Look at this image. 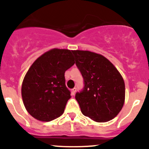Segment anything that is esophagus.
Wrapping results in <instances>:
<instances>
[{"label":"esophagus","instance_id":"34e87169","mask_svg":"<svg viewBox=\"0 0 149 149\" xmlns=\"http://www.w3.org/2000/svg\"><path fill=\"white\" fill-rule=\"evenodd\" d=\"M76 88H73L72 90H71V95H75V93H76Z\"/></svg>","mask_w":149,"mask_h":149}]
</instances>
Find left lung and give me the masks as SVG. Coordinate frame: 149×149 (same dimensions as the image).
I'll return each instance as SVG.
<instances>
[{
  "instance_id": "obj_1",
  "label": "left lung",
  "mask_w": 149,
  "mask_h": 149,
  "mask_svg": "<svg viewBox=\"0 0 149 149\" xmlns=\"http://www.w3.org/2000/svg\"><path fill=\"white\" fill-rule=\"evenodd\" d=\"M73 53L85 82L83 91L76 94L82 113L97 123L114 118L122 109L125 98L121 74L102 54L78 49Z\"/></svg>"
}]
</instances>
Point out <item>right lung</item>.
Returning a JSON list of instances; mask_svg holds the SVG:
<instances>
[{
  "instance_id": "add662e5",
  "label": "right lung",
  "mask_w": 149,
  "mask_h": 149,
  "mask_svg": "<svg viewBox=\"0 0 149 149\" xmlns=\"http://www.w3.org/2000/svg\"><path fill=\"white\" fill-rule=\"evenodd\" d=\"M73 50L53 48L36 59L26 73L22 85L24 105L32 117L48 122L61 116L69 90L65 71L75 64Z\"/></svg>"
}]
</instances>
